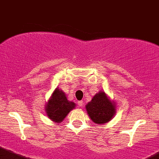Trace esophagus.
Instances as JSON below:
<instances>
[{
    "label": "esophagus",
    "mask_w": 159,
    "mask_h": 159,
    "mask_svg": "<svg viewBox=\"0 0 159 159\" xmlns=\"http://www.w3.org/2000/svg\"><path fill=\"white\" fill-rule=\"evenodd\" d=\"M78 107H82L83 106V101H79L78 102Z\"/></svg>",
    "instance_id": "obj_1"
}]
</instances>
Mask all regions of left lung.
<instances>
[{"label":"left lung","instance_id":"obj_1","mask_svg":"<svg viewBox=\"0 0 159 159\" xmlns=\"http://www.w3.org/2000/svg\"><path fill=\"white\" fill-rule=\"evenodd\" d=\"M89 116L96 124H105L116 113V106L104 92H99L85 106Z\"/></svg>","mask_w":159,"mask_h":159}]
</instances>
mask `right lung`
<instances>
[{"label": "right lung", "instance_id": "right-lung-1", "mask_svg": "<svg viewBox=\"0 0 159 159\" xmlns=\"http://www.w3.org/2000/svg\"><path fill=\"white\" fill-rule=\"evenodd\" d=\"M74 107L75 104L67 100L65 93L62 90L56 89L47 104L46 112L51 120L59 123L63 120V119Z\"/></svg>", "mask_w": 159, "mask_h": 159}]
</instances>
